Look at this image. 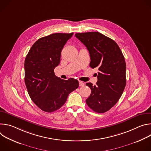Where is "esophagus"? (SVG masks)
<instances>
[{
	"label": "esophagus",
	"instance_id": "obj_1",
	"mask_svg": "<svg viewBox=\"0 0 151 151\" xmlns=\"http://www.w3.org/2000/svg\"><path fill=\"white\" fill-rule=\"evenodd\" d=\"M79 84L80 87H83V86L85 85V83L83 82H82V81H79Z\"/></svg>",
	"mask_w": 151,
	"mask_h": 151
}]
</instances>
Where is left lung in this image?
Instances as JSON below:
<instances>
[{
    "mask_svg": "<svg viewBox=\"0 0 151 151\" xmlns=\"http://www.w3.org/2000/svg\"><path fill=\"white\" fill-rule=\"evenodd\" d=\"M75 36L89 51L90 66L99 70L97 85H86L91 93L86 100L90 108L97 113H104L115 106L122 94L126 85V64L116 43L97 32L76 33Z\"/></svg>",
    "mask_w": 151,
    "mask_h": 151,
    "instance_id": "left-lung-1",
    "label": "left lung"
}]
</instances>
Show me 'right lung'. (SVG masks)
Wrapping results in <instances>:
<instances>
[{"label":"right lung","instance_id":"add662e5","mask_svg":"<svg viewBox=\"0 0 151 151\" xmlns=\"http://www.w3.org/2000/svg\"><path fill=\"white\" fill-rule=\"evenodd\" d=\"M73 35L57 33L41 37L35 42L26 57L24 81L28 93L44 112L59 109L69 94L79 87L78 80L61 79L54 72L60 64L61 50Z\"/></svg>","mask_w":151,"mask_h":151}]
</instances>
